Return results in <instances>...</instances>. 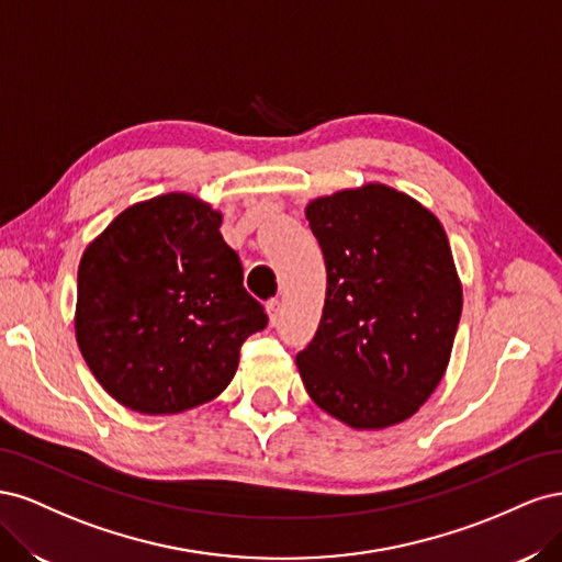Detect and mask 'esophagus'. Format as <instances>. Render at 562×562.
Segmentation results:
<instances>
[{"mask_svg":"<svg viewBox=\"0 0 562 562\" xmlns=\"http://www.w3.org/2000/svg\"><path fill=\"white\" fill-rule=\"evenodd\" d=\"M267 316H269L271 326H277V321H279V316H281V302H279V300H271V302L267 304Z\"/></svg>","mask_w":562,"mask_h":562,"instance_id":"obj_1","label":"esophagus"}]
</instances>
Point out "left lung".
<instances>
[{"mask_svg": "<svg viewBox=\"0 0 562 562\" xmlns=\"http://www.w3.org/2000/svg\"><path fill=\"white\" fill-rule=\"evenodd\" d=\"M326 262V302L297 370L312 401L351 429L411 419L443 380L462 281L440 220L382 182L304 209Z\"/></svg>", "mask_w": 562, "mask_h": 562, "instance_id": "8db88e82", "label": "left lung"}]
</instances>
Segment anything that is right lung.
Listing matches in <instances>:
<instances>
[{"label": "right lung", "instance_id": "add662e5", "mask_svg": "<svg viewBox=\"0 0 562 562\" xmlns=\"http://www.w3.org/2000/svg\"><path fill=\"white\" fill-rule=\"evenodd\" d=\"M220 225L211 203L171 192L119 213L81 255L77 345L128 411L176 415L213 401L246 337L267 326Z\"/></svg>", "mask_w": 562, "mask_h": 562}]
</instances>
